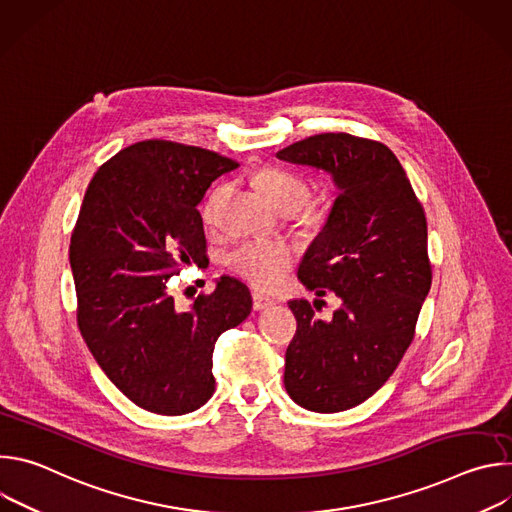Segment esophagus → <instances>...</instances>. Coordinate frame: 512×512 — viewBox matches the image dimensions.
I'll list each match as a JSON object with an SVG mask.
<instances>
[{
  "label": "esophagus",
  "instance_id": "obj_1",
  "mask_svg": "<svg viewBox=\"0 0 512 512\" xmlns=\"http://www.w3.org/2000/svg\"><path fill=\"white\" fill-rule=\"evenodd\" d=\"M275 304V300L267 298V296H261V294H253V310L255 312H261L265 308H271Z\"/></svg>",
  "mask_w": 512,
  "mask_h": 512
}]
</instances>
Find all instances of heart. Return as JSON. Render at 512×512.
I'll return each mask as SVG.
<instances>
[{
	"mask_svg": "<svg viewBox=\"0 0 512 512\" xmlns=\"http://www.w3.org/2000/svg\"><path fill=\"white\" fill-rule=\"evenodd\" d=\"M253 182L277 210L285 214L298 212L304 221H316L318 218V208L308 202L312 196V182L300 172L281 166H267L253 176ZM227 194L229 184L225 182L210 190L200 208L204 225H216L218 210H221ZM294 261L296 253L287 243L265 239L245 241L231 249L225 257L227 269L259 291H271L279 287L289 269L294 267Z\"/></svg>",
	"mask_w": 512,
	"mask_h": 512,
	"instance_id": "1",
	"label": "heart"
}]
</instances>
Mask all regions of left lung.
<instances>
[{
    "label": "left lung",
    "instance_id": "left-lung-1",
    "mask_svg": "<svg viewBox=\"0 0 512 512\" xmlns=\"http://www.w3.org/2000/svg\"><path fill=\"white\" fill-rule=\"evenodd\" d=\"M277 158L330 172L340 190L298 277L342 306L322 320V300L289 302L298 330L285 350V391L316 413L346 411L389 381L413 342L431 287L425 212L381 141L318 133Z\"/></svg>",
    "mask_w": 512,
    "mask_h": 512
}]
</instances>
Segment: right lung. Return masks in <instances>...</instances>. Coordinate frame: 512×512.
Listing matches in <instances>:
<instances>
[{
  "instance_id": "1",
  "label": "right lung",
  "mask_w": 512,
  "mask_h": 512,
  "mask_svg": "<svg viewBox=\"0 0 512 512\" xmlns=\"http://www.w3.org/2000/svg\"><path fill=\"white\" fill-rule=\"evenodd\" d=\"M239 164L168 139H145L89 182L70 235L79 330L111 383L137 407L184 415L214 393L212 352L251 314L249 287L221 277L180 310L168 291L182 265H208L198 204Z\"/></svg>"
}]
</instances>
